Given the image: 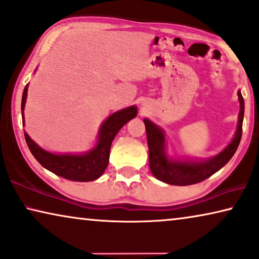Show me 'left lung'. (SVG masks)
<instances>
[{
  "mask_svg": "<svg viewBox=\"0 0 259 259\" xmlns=\"http://www.w3.org/2000/svg\"><path fill=\"white\" fill-rule=\"evenodd\" d=\"M238 99L240 111L235 137L221 153L213 158L207 159V160L182 161L168 159L165 153V134L162 130L148 119H144L145 127H146L148 152H150L148 161H150L151 172L153 173L155 178L166 184H169V185H193V184L207 179L208 177H211L213 173L219 171L223 166L228 164L238 148L240 139H242L244 99L239 91Z\"/></svg>",
  "mask_w": 259,
  "mask_h": 259,
  "instance_id": "8db88e82",
  "label": "left lung"
}]
</instances>
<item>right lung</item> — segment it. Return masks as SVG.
<instances>
[{"label":"right lung","mask_w":259,"mask_h":259,"mask_svg":"<svg viewBox=\"0 0 259 259\" xmlns=\"http://www.w3.org/2000/svg\"><path fill=\"white\" fill-rule=\"evenodd\" d=\"M28 92V84L24 87L22 94V122L24 123V105H26ZM138 109L136 106L123 108L109 115L105 122L102 123L100 132H99L98 143L93 150L83 154H55L45 151L27 133H24L27 145L29 147L34 158L47 168L48 171L55 173L56 176L62 178L74 180V182H92L98 179L105 172L109 160V151H111L112 141L116 133L121 130V127L136 118Z\"/></svg>","instance_id":"1"}]
</instances>
